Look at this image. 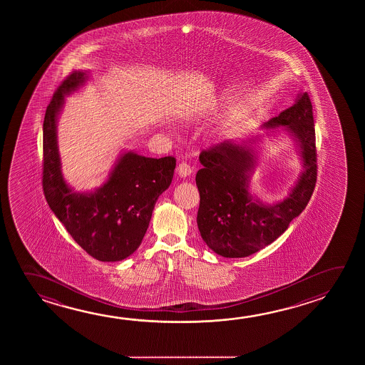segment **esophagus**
<instances>
[{"instance_id": "esophagus-1", "label": "esophagus", "mask_w": 365, "mask_h": 365, "mask_svg": "<svg viewBox=\"0 0 365 365\" xmlns=\"http://www.w3.org/2000/svg\"><path fill=\"white\" fill-rule=\"evenodd\" d=\"M191 173L192 168L187 163H180V165L177 167V174L180 175V178H187Z\"/></svg>"}]
</instances>
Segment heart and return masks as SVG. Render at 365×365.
<instances>
[{"label": "heart", "instance_id": "1", "mask_svg": "<svg viewBox=\"0 0 365 365\" xmlns=\"http://www.w3.org/2000/svg\"><path fill=\"white\" fill-rule=\"evenodd\" d=\"M240 117H235V118H233V120H229L227 122V125H222V127H219V128H216L215 132V136H217V138H221V136H224L225 133H227V131H229L230 128H234V125H237V123L240 122Z\"/></svg>", "mask_w": 365, "mask_h": 365}]
</instances>
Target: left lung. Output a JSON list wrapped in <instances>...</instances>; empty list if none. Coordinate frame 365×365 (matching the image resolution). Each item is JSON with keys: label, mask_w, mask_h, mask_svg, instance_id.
Returning a JSON list of instances; mask_svg holds the SVG:
<instances>
[{"label": "left lung", "mask_w": 365, "mask_h": 365, "mask_svg": "<svg viewBox=\"0 0 365 365\" xmlns=\"http://www.w3.org/2000/svg\"><path fill=\"white\" fill-rule=\"evenodd\" d=\"M259 130L262 133L227 140L200 155L198 230L210 250L222 257H248L275 242L302 214L316 185V132L307 93H299L292 107ZM281 133L292 138L302 170L285 198L263 203L250 192L251 177L264 138Z\"/></svg>", "instance_id": "obj_1"}]
</instances>
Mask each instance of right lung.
<instances>
[{"label": "right lung", "instance_id": "right-lung-1", "mask_svg": "<svg viewBox=\"0 0 365 365\" xmlns=\"http://www.w3.org/2000/svg\"><path fill=\"white\" fill-rule=\"evenodd\" d=\"M90 71L78 70L62 83L43 123V190L49 207L91 257L103 262L131 256L144 240L156 201L173 180L175 159L146 158L123 150L102 185L76 191L63 177L57 127L66 96L81 89Z\"/></svg>", "mask_w": 365, "mask_h": 365}]
</instances>
